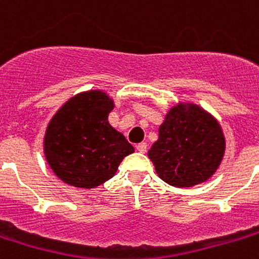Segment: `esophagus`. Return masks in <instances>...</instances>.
I'll use <instances>...</instances> for the list:
<instances>
[{
  "instance_id": "1",
  "label": "esophagus",
  "mask_w": 259,
  "mask_h": 259,
  "mask_svg": "<svg viewBox=\"0 0 259 259\" xmlns=\"http://www.w3.org/2000/svg\"><path fill=\"white\" fill-rule=\"evenodd\" d=\"M136 149H137L140 153H145V152H147V143H140L137 147H136Z\"/></svg>"
}]
</instances>
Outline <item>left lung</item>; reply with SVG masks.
Masks as SVG:
<instances>
[{"mask_svg":"<svg viewBox=\"0 0 259 259\" xmlns=\"http://www.w3.org/2000/svg\"><path fill=\"white\" fill-rule=\"evenodd\" d=\"M224 151L226 138L216 118L197 104L179 103L167 112L148 156L165 183L190 187L216 172Z\"/></svg>","mask_w":259,"mask_h":259,"instance_id":"8db88e82","label":"left lung"}]
</instances>
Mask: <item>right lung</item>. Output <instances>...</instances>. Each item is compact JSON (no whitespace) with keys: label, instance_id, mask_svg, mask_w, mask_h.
Segmentation results:
<instances>
[{"label":"right lung","instance_id":"right-lung-1","mask_svg":"<svg viewBox=\"0 0 259 259\" xmlns=\"http://www.w3.org/2000/svg\"><path fill=\"white\" fill-rule=\"evenodd\" d=\"M114 100L103 91L73 96L55 112L43 148L53 172L70 186L94 189L115 175L134 148L108 122Z\"/></svg>","mask_w":259,"mask_h":259}]
</instances>
